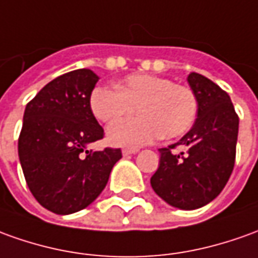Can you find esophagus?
Segmentation results:
<instances>
[{
    "instance_id": "34e87169",
    "label": "esophagus",
    "mask_w": 258,
    "mask_h": 258,
    "mask_svg": "<svg viewBox=\"0 0 258 258\" xmlns=\"http://www.w3.org/2000/svg\"><path fill=\"white\" fill-rule=\"evenodd\" d=\"M136 153H138V149H123V150H122V154H123V156H132V154H136Z\"/></svg>"
}]
</instances>
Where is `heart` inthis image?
<instances>
[{"mask_svg":"<svg viewBox=\"0 0 258 258\" xmlns=\"http://www.w3.org/2000/svg\"><path fill=\"white\" fill-rule=\"evenodd\" d=\"M118 90L98 85L90 97L94 116L112 123L132 113L139 116L119 120L108 129V140L115 146L138 149L160 135L166 139L181 136L192 126L198 115V99L186 85L153 74H131L120 80Z\"/></svg>","mask_w":258,"mask_h":258,"instance_id":"obj_1","label":"heart"}]
</instances>
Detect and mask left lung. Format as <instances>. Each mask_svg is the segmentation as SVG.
<instances>
[{"label": "left lung", "mask_w": 258, "mask_h": 258, "mask_svg": "<svg viewBox=\"0 0 258 258\" xmlns=\"http://www.w3.org/2000/svg\"><path fill=\"white\" fill-rule=\"evenodd\" d=\"M198 99L191 131L177 143L159 149L160 164L150 184L168 205L184 211L205 207L225 188L233 171L239 116L227 92L198 73L188 76ZM181 147L180 153L172 149Z\"/></svg>", "instance_id": "1"}]
</instances>
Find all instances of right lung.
Masks as SVG:
<instances>
[{"label": "right lung", "mask_w": 258, "mask_h": 258, "mask_svg": "<svg viewBox=\"0 0 258 258\" xmlns=\"http://www.w3.org/2000/svg\"><path fill=\"white\" fill-rule=\"evenodd\" d=\"M99 77L80 69L54 78L26 105L18 140L25 180L36 201L50 212L70 215L98 198L120 149L87 150L104 138L90 106Z\"/></svg>", "instance_id": "right-lung-1"}]
</instances>
